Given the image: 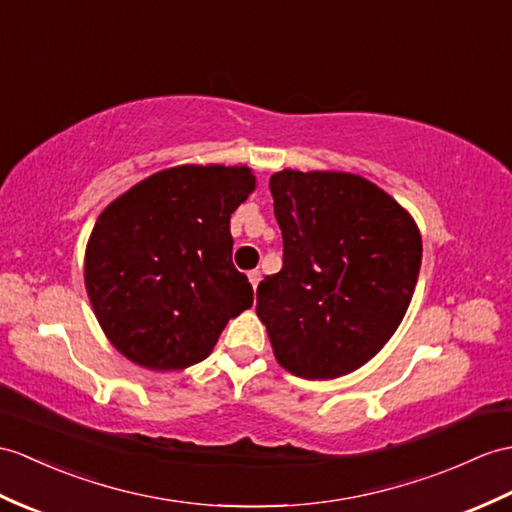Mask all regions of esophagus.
I'll return each instance as SVG.
<instances>
[{
  "label": "esophagus",
  "mask_w": 512,
  "mask_h": 512,
  "mask_svg": "<svg viewBox=\"0 0 512 512\" xmlns=\"http://www.w3.org/2000/svg\"><path fill=\"white\" fill-rule=\"evenodd\" d=\"M259 279H261V272H259V270H251V272H248V281H251L253 288H257Z\"/></svg>",
  "instance_id": "esophagus-1"
}]
</instances>
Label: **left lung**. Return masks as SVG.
Instances as JSON below:
<instances>
[{"mask_svg": "<svg viewBox=\"0 0 512 512\" xmlns=\"http://www.w3.org/2000/svg\"><path fill=\"white\" fill-rule=\"evenodd\" d=\"M283 266L257 288L277 362L305 379L347 375L382 351L406 316L421 233L384 189L347 172L270 176Z\"/></svg>", "mask_w": 512, "mask_h": 512, "instance_id": "8db88e82", "label": "left lung"}]
</instances>
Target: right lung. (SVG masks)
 Wrapping results in <instances>:
<instances>
[{
	"label": "right lung",
	"mask_w": 512,
	"mask_h": 512,
	"mask_svg": "<svg viewBox=\"0 0 512 512\" xmlns=\"http://www.w3.org/2000/svg\"><path fill=\"white\" fill-rule=\"evenodd\" d=\"M255 189L246 165H176L130 187L91 231L85 285L106 338L150 371L202 362L253 305L233 266L231 213Z\"/></svg>",
	"instance_id": "1"
}]
</instances>
